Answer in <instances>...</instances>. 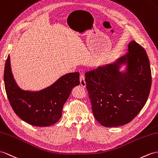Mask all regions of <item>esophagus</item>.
I'll use <instances>...</instances> for the list:
<instances>
[{"instance_id":"obj_1","label":"esophagus","mask_w":158,"mask_h":158,"mask_svg":"<svg viewBox=\"0 0 158 158\" xmlns=\"http://www.w3.org/2000/svg\"><path fill=\"white\" fill-rule=\"evenodd\" d=\"M80 85H81V86L86 87V81H85V78H84V76L83 74H80Z\"/></svg>"}]
</instances>
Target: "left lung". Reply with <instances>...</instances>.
Returning <instances> with one entry per match:
<instances>
[{"label": "left lung", "mask_w": 158, "mask_h": 158, "mask_svg": "<svg viewBox=\"0 0 158 158\" xmlns=\"http://www.w3.org/2000/svg\"><path fill=\"white\" fill-rule=\"evenodd\" d=\"M126 69L120 71L123 65ZM86 88L97 121L106 127L129 123L145 105L152 86L148 56L136 41L113 63L85 74Z\"/></svg>", "instance_id": "obj_1"}]
</instances>
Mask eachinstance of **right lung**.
<instances>
[{
  "label": "right lung",
  "mask_w": 158,
  "mask_h": 158,
  "mask_svg": "<svg viewBox=\"0 0 158 158\" xmlns=\"http://www.w3.org/2000/svg\"><path fill=\"white\" fill-rule=\"evenodd\" d=\"M4 81L7 97L17 116L31 125L48 127L61 118L64 103L73 88L80 84V74L68 73L40 90H25L15 81L9 55L5 63Z\"/></svg>",
  "instance_id": "right-lung-1"
}]
</instances>
